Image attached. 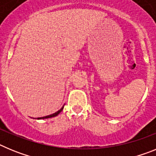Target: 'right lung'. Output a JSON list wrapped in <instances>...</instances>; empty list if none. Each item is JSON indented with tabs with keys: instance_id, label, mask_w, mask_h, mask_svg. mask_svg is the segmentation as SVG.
<instances>
[{
	"instance_id": "add662e5",
	"label": "right lung",
	"mask_w": 156,
	"mask_h": 156,
	"mask_svg": "<svg viewBox=\"0 0 156 156\" xmlns=\"http://www.w3.org/2000/svg\"><path fill=\"white\" fill-rule=\"evenodd\" d=\"M63 108H64V106H63V107H62V108H61V109H60V110H58V112H55V113L51 114V115H47V116H44V117H39V118H37V119H48V118H51V117H55V116H56V115H58V114H59V113H60V112H62V111Z\"/></svg>"
}]
</instances>
